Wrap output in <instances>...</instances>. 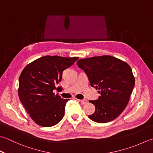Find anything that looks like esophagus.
I'll list each match as a JSON object with an SVG mask.
<instances>
[{"instance_id": "esophagus-1", "label": "esophagus", "mask_w": 153, "mask_h": 153, "mask_svg": "<svg viewBox=\"0 0 153 153\" xmlns=\"http://www.w3.org/2000/svg\"><path fill=\"white\" fill-rule=\"evenodd\" d=\"M79 101H80L81 103L83 105H85L87 103V102H88V101H87L86 100H79Z\"/></svg>"}]
</instances>
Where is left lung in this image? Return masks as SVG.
<instances>
[{
    "label": "left lung",
    "instance_id": "left-lung-1",
    "mask_svg": "<svg viewBox=\"0 0 153 153\" xmlns=\"http://www.w3.org/2000/svg\"><path fill=\"white\" fill-rule=\"evenodd\" d=\"M77 64L85 71L91 86L101 94L97 100L89 101L95 111L89 118L100 123L114 120L127 107L134 85L129 65L107 55L80 59Z\"/></svg>",
    "mask_w": 153,
    "mask_h": 153
}]
</instances>
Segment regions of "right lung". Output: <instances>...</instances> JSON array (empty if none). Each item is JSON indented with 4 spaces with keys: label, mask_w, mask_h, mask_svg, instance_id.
Returning <instances> with one entry per match:
<instances>
[{
    "label": "right lung",
    "mask_w": 153,
    "mask_h": 153,
    "mask_svg": "<svg viewBox=\"0 0 153 153\" xmlns=\"http://www.w3.org/2000/svg\"><path fill=\"white\" fill-rule=\"evenodd\" d=\"M79 58L46 56L30 63L19 77V96L27 113L36 123L52 127L64 117L69 99L53 92L62 77V72Z\"/></svg>",
    "instance_id": "add662e5"
}]
</instances>
